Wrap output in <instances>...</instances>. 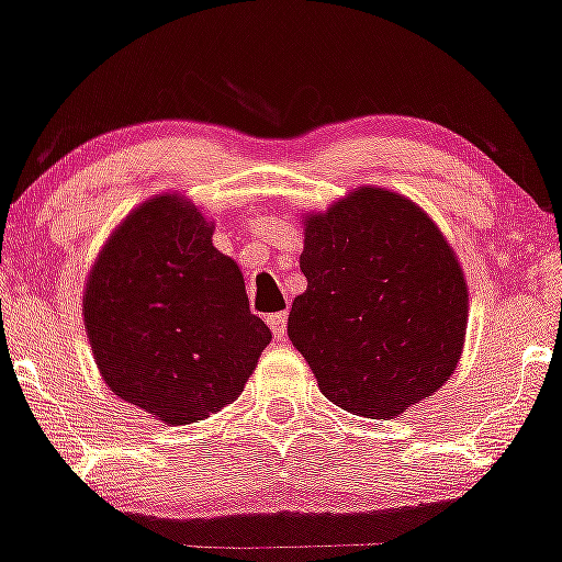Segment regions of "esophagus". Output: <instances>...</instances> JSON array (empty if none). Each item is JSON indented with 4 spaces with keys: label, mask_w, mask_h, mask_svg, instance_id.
Instances as JSON below:
<instances>
[{
    "label": "esophagus",
    "mask_w": 562,
    "mask_h": 562,
    "mask_svg": "<svg viewBox=\"0 0 562 562\" xmlns=\"http://www.w3.org/2000/svg\"><path fill=\"white\" fill-rule=\"evenodd\" d=\"M267 325H269V330H272L274 338L282 340V338H285V335H288V314H285V312L269 314Z\"/></svg>",
    "instance_id": "34e87169"
}]
</instances>
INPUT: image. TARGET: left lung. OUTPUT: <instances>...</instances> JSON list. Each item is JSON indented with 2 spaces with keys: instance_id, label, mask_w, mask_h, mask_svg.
I'll use <instances>...</instances> for the list:
<instances>
[{
  "instance_id": "8db88e82",
  "label": "left lung",
  "mask_w": 562,
  "mask_h": 562,
  "mask_svg": "<svg viewBox=\"0 0 562 562\" xmlns=\"http://www.w3.org/2000/svg\"><path fill=\"white\" fill-rule=\"evenodd\" d=\"M301 272L288 335L340 409L372 420L434 396L462 357L468 282L417 203L359 187L303 218Z\"/></svg>"
}]
</instances>
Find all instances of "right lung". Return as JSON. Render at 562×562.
<instances>
[{"label": "right lung", "mask_w": 562, "mask_h": 562, "mask_svg": "<svg viewBox=\"0 0 562 562\" xmlns=\"http://www.w3.org/2000/svg\"><path fill=\"white\" fill-rule=\"evenodd\" d=\"M211 235L214 224L187 198L147 200L102 245L83 290L102 380L166 425L235 402L272 340L250 314L240 269Z\"/></svg>", "instance_id": "obj_1"}]
</instances>
